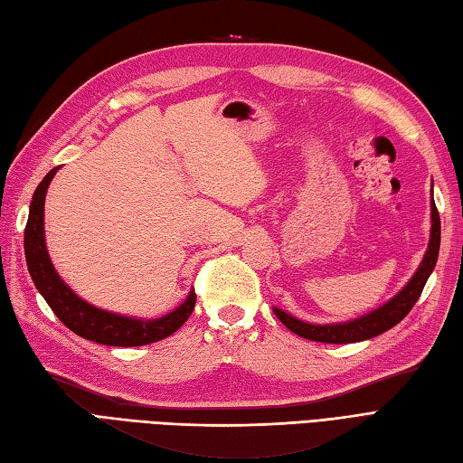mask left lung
Masks as SVG:
<instances>
[{
  "label": "left lung",
  "instance_id": "obj_1",
  "mask_svg": "<svg viewBox=\"0 0 463 463\" xmlns=\"http://www.w3.org/2000/svg\"><path fill=\"white\" fill-rule=\"evenodd\" d=\"M439 213L436 203L432 200V233H430V245L424 255L422 265L418 267L412 279L400 291L392 301L380 307V309L368 313L361 318H354L351 323H341V325H309L303 323L299 318L287 315L279 309H273L277 318L289 328L291 333L299 335L303 338H309V341L317 343H333V345H346V343H358L366 341V338H373L376 335H383L388 328L398 325L402 318L412 311L416 305L418 297L422 295L424 285L428 281L430 273L434 271L436 261H438V251H439Z\"/></svg>",
  "mask_w": 463,
  "mask_h": 463
}]
</instances>
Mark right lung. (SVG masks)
<instances>
[{
    "label": "right lung",
    "mask_w": 463,
    "mask_h": 463,
    "mask_svg": "<svg viewBox=\"0 0 463 463\" xmlns=\"http://www.w3.org/2000/svg\"><path fill=\"white\" fill-rule=\"evenodd\" d=\"M57 168L51 170L47 176L41 180L37 186L33 200L29 205V218L25 225V260L31 279H33L39 293L43 295L47 305L53 309L57 318L75 335L89 338L92 343L109 345V346H140L148 343L162 341V338L176 333L178 328L188 321V317L196 305V293L190 291L188 299L184 301L178 309H174L166 317L154 318V321H140V318L120 317L115 313L100 311L97 307L85 303L83 299L69 289L61 281L55 267L45 248V233H43V205L45 194L49 188L51 178L55 176Z\"/></svg>",
    "instance_id": "1"
}]
</instances>
